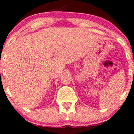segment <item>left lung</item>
I'll return each mask as SVG.
<instances>
[{
  "label": "left lung",
  "instance_id": "1",
  "mask_svg": "<svg viewBox=\"0 0 134 134\" xmlns=\"http://www.w3.org/2000/svg\"><path fill=\"white\" fill-rule=\"evenodd\" d=\"M133 75H134V72H133Z\"/></svg>",
  "mask_w": 134,
  "mask_h": 134
}]
</instances>
